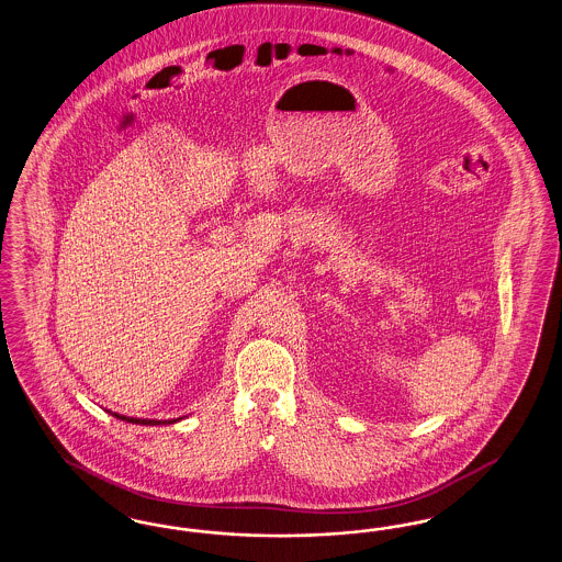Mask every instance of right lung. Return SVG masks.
I'll list each match as a JSON object with an SVG mask.
<instances>
[{"mask_svg":"<svg viewBox=\"0 0 562 562\" xmlns=\"http://www.w3.org/2000/svg\"><path fill=\"white\" fill-rule=\"evenodd\" d=\"M114 418L119 420H125V423H132V425H146V427H157V425H173V423H180L181 418H173V420H148V418H130V416H123V414H116L111 412Z\"/></svg>","mask_w":562,"mask_h":562,"instance_id":"obj_1","label":"right lung"}]
</instances>
